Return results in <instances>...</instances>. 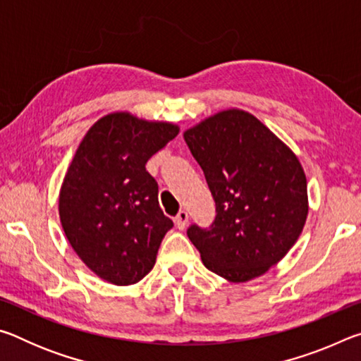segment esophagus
I'll return each instance as SVG.
<instances>
[{
	"label": "esophagus",
	"instance_id": "esophagus-1",
	"mask_svg": "<svg viewBox=\"0 0 361 361\" xmlns=\"http://www.w3.org/2000/svg\"><path fill=\"white\" fill-rule=\"evenodd\" d=\"M188 219H189L188 212H186V210H180V212H178V215L175 216V224H176V228H178V229H185V226H186V223H188Z\"/></svg>",
	"mask_w": 361,
	"mask_h": 361
}]
</instances>
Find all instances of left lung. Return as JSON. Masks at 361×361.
<instances>
[{"label":"left lung","instance_id":"obj_1","mask_svg":"<svg viewBox=\"0 0 361 361\" xmlns=\"http://www.w3.org/2000/svg\"><path fill=\"white\" fill-rule=\"evenodd\" d=\"M216 207L209 228L189 240L205 267L247 282L276 266L307 218V181L298 157L250 113L228 109L185 132Z\"/></svg>","mask_w":361,"mask_h":361}]
</instances>
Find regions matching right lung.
<instances>
[{
	"label": "right lung",
	"mask_w": 361,
	"mask_h": 361,
	"mask_svg": "<svg viewBox=\"0 0 361 361\" xmlns=\"http://www.w3.org/2000/svg\"><path fill=\"white\" fill-rule=\"evenodd\" d=\"M178 135L167 122L108 114L90 127L59 199L66 239L84 264L114 285H132L154 266L173 221L159 207L146 162Z\"/></svg>",
	"instance_id": "add662e5"
}]
</instances>
